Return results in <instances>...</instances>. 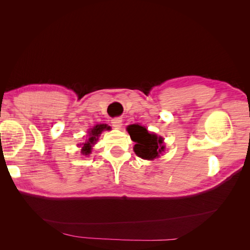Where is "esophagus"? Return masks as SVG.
<instances>
[{
    "instance_id": "esophagus-1",
    "label": "esophagus",
    "mask_w": 250,
    "mask_h": 250,
    "mask_svg": "<svg viewBox=\"0 0 250 250\" xmlns=\"http://www.w3.org/2000/svg\"><path fill=\"white\" fill-rule=\"evenodd\" d=\"M122 119L121 118H115L111 120V124L113 126V128H116V129H120L121 127H122Z\"/></svg>"
}]
</instances>
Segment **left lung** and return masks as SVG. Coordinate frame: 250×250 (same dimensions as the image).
<instances>
[{"mask_svg": "<svg viewBox=\"0 0 250 250\" xmlns=\"http://www.w3.org/2000/svg\"><path fill=\"white\" fill-rule=\"evenodd\" d=\"M127 131L135 143L133 150L143 160L153 161L165 151L164 139L153 132H149L145 126L132 124L127 126Z\"/></svg>", "mask_w": 250, "mask_h": 250, "instance_id": "1", "label": "left lung"}]
</instances>
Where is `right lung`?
<instances>
[{"label":"right lung","mask_w":250,"mask_h":250,"mask_svg":"<svg viewBox=\"0 0 250 250\" xmlns=\"http://www.w3.org/2000/svg\"><path fill=\"white\" fill-rule=\"evenodd\" d=\"M104 130H110V126L106 124H97L93 128H90L88 131V140H86L85 143L82 144L81 153L83 155H89V153L92 152L93 146L95 145L98 139H99L100 134Z\"/></svg>","instance_id":"add662e5"}]
</instances>
